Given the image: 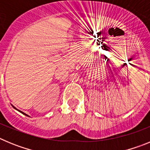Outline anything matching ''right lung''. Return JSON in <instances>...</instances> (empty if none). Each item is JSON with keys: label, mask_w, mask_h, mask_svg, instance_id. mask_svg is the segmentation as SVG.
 Wrapping results in <instances>:
<instances>
[{"label": "right lung", "mask_w": 150, "mask_h": 150, "mask_svg": "<svg viewBox=\"0 0 150 150\" xmlns=\"http://www.w3.org/2000/svg\"><path fill=\"white\" fill-rule=\"evenodd\" d=\"M12 106H13V105H12ZM13 108H14V109H16V110H18V112H22V114H24V115H25V116H28V115H27V114H26V113H25V112H22V111H21V110H18V109H16V107H14V106H13Z\"/></svg>", "instance_id": "1"}]
</instances>
